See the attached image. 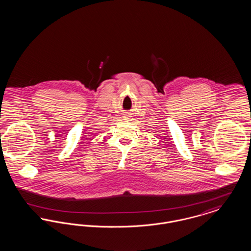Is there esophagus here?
<instances>
[{
	"label": "esophagus",
	"instance_id": "1",
	"mask_svg": "<svg viewBox=\"0 0 251 251\" xmlns=\"http://www.w3.org/2000/svg\"><path fill=\"white\" fill-rule=\"evenodd\" d=\"M126 117H127V116H126Z\"/></svg>",
	"mask_w": 251,
	"mask_h": 251
}]
</instances>
